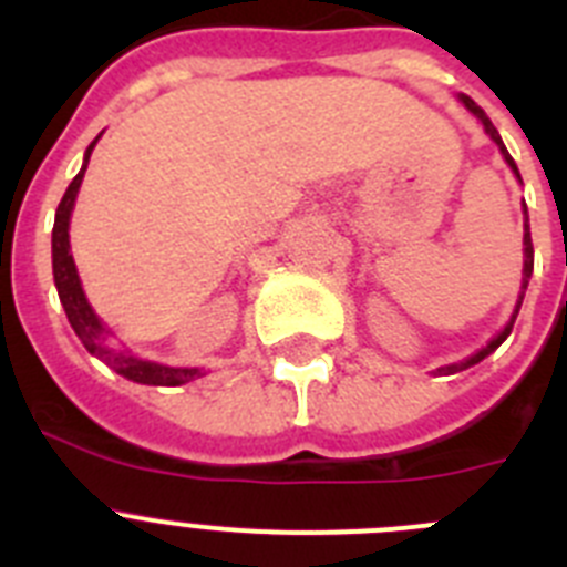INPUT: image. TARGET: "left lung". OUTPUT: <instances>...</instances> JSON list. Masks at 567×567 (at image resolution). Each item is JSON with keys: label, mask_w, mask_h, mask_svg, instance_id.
Wrapping results in <instances>:
<instances>
[{"label": "left lung", "mask_w": 567, "mask_h": 567, "mask_svg": "<svg viewBox=\"0 0 567 567\" xmlns=\"http://www.w3.org/2000/svg\"><path fill=\"white\" fill-rule=\"evenodd\" d=\"M463 99V104L465 107L471 110V113L477 115L480 122H483V127H485V133L491 135V138H494V142H497V147H499V153L505 155V162H508V167L514 169V173H517V178H519V169H517V164H514V158H511L508 155V150H505V144H503V138H499V133H497V127H494V124H491V118L488 115H485V110L480 107L477 102H474V99H468V96H460ZM523 244H525V267H523V295H525V287H528V278H530V272H534V244H530V227H528V209H525V238H523ZM523 295H519V300H517V309H514V315H511V320H508V327L503 329V332L497 334V338L491 340L488 346H485V349H480L477 354H471L468 360H463V363H457V365H445V369H440V372H445V374H454V372H463V369H468V365H474V363H480V360L483 358H488L491 352H494V349H497L499 343H503L505 338H508L511 334V329H514V320H517V315H519V307H523Z\"/></svg>", "instance_id": "1"}]
</instances>
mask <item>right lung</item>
Wrapping results in <instances>:
<instances>
[{
  "instance_id": "1",
  "label": "right lung",
  "mask_w": 567,
  "mask_h": 567,
  "mask_svg": "<svg viewBox=\"0 0 567 567\" xmlns=\"http://www.w3.org/2000/svg\"><path fill=\"white\" fill-rule=\"evenodd\" d=\"M96 142L90 144L87 153H84V164L82 173L70 182L68 193L59 202L56 209V224H53V280H56L59 289V300H62L64 312H68L70 327L73 332L79 334V340L84 343L90 354H96L99 360L115 369L118 374H124L133 383H144V385H182L187 380L198 378V369H173V365H162V363H150V360L133 358V354L124 352H113L110 346H104V327L102 320L96 318V312L90 309L87 298L82 292V284H79V272L76 264H73V255H70V209H73V202H76V193L82 187L84 169H87L90 153H93Z\"/></svg>"
}]
</instances>
